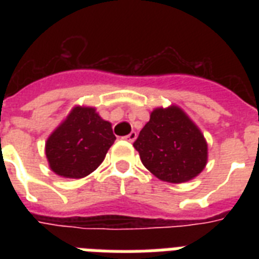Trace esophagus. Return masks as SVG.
Masks as SVG:
<instances>
[{"instance_id":"esophagus-1","label":"esophagus","mask_w":259,"mask_h":259,"mask_svg":"<svg viewBox=\"0 0 259 259\" xmlns=\"http://www.w3.org/2000/svg\"><path fill=\"white\" fill-rule=\"evenodd\" d=\"M136 138H137V133H136V132H132L130 134L125 136V137H123V140H126V141H129V142H134L136 141Z\"/></svg>"}]
</instances>
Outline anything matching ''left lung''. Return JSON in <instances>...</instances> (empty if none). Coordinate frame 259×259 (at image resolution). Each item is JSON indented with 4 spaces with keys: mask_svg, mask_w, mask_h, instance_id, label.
<instances>
[{
    "mask_svg": "<svg viewBox=\"0 0 259 259\" xmlns=\"http://www.w3.org/2000/svg\"><path fill=\"white\" fill-rule=\"evenodd\" d=\"M133 145L146 169L173 184L199 176L208 160L201 130L176 105L154 109Z\"/></svg>",
    "mask_w": 259,
    "mask_h": 259,
    "instance_id": "obj_1",
    "label": "left lung"
}]
</instances>
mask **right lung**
<instances>
[{"instance_id":"add662e5","label":"right lung","mask_w":259,"mask_h":259,"mask_svg":"<svg viewBox=\"0 0 259 259\" xmlns=\"http://www.w3.org/2000/svg\"><path fill=\"white\" fill-rule=\"evenodd\" d=\"M115 141L111 123L91 106H74L46 141L51 170L66 179L89 176Z\"/></svg>"}]
</instances>
